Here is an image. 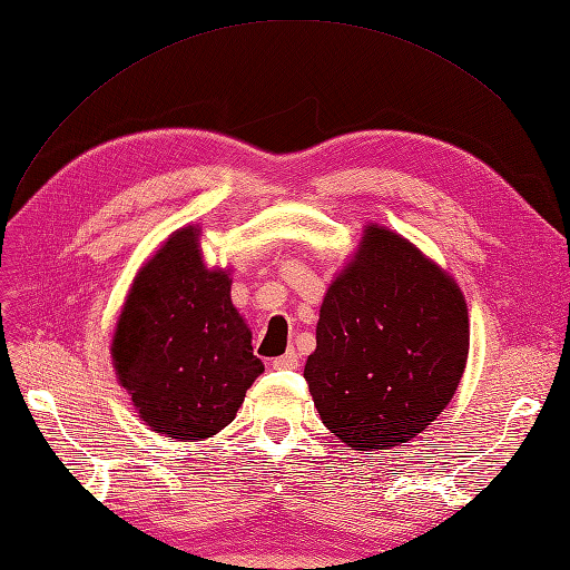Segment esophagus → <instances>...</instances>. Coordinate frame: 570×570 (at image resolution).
I'll list each match as a JSON object with an SVG mask.
<instances>
[{
	"label": "esophagus",
	"mask_w": 570,
	"mask_h": 570,
	"mask_svg": "<svg viewBox=\"0 0 570 570\" xmlns=\"http://www.w3.org/2000/svg\"><path fill=\"white\" fill-rule=\"evenodd\" d=\"M273 367H276V370H297L299 367V355L294 351H287L285 355L273 360Z\"/></svg>",
	"instance_id": "1"
}]
</instances>
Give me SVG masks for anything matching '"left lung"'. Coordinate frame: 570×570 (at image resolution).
<instances>
[{
  "label": "left lung",
  "mask_w": 570,
  "mask_h": 570,
  "mask_svg": "<svg viewBox=\"0 0 570 570\" xmlns=\"http://www.w3.org/2000/svg\"><path fill=\"white\" fill-rule=\"evenodd\" d=\"M304 379L327 430L355 451L425 430L459 389L470 330L463 294L421 249L370 226L327 289Z\"/></svg>",
  "instance_id": "left-lung-1"
}]
</instances>
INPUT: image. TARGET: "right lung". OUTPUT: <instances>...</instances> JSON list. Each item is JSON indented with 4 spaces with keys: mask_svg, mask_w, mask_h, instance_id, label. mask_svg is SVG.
<instances>
[{
    "mask_svg": "<svg viewBox=\"0 0 570 570\" xmlns=\"http://www.w3.org/2000/svg\"><path fill=\"white\" fill-rule=\"evenodd\" d=\"M196 229L173 234L135 278L114 334L119 381L161 435L206 440L236 419L264 372L232 304V281L200 262Z\"/></svg>",
    "mask_w": 570,
    "mask_h": 570,
    "instance_id": "right-lung-1",
    "label": "right lung"
}]
</instances>
